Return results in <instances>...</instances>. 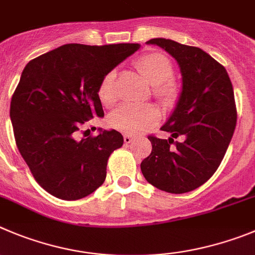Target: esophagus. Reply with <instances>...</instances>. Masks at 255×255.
<instances>
[{"label": "esophagus", "instance_id": "obj_1", "mask_svg": "<svg viewBox=\"0 0 255 255\" xmlns=\"http://www.w3.org/2000/svg\"><path fill=\"white\" fill-rule=\"evenodd\" d=\"M132 139H134V136L130 134H125L124 135V141H125V144H130L132 141Z\"/></svg>", "mask_w": 255, "mask_h": 255}]
</instances>
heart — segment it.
<instances>
[{
	"label": "heart",
	"mask_w": 255,
	"mask_h": 255,
	"mask_svg": "<svg viewBox=\"0 0 255 255\" xmlns=\"http://www.w3.org/2000/svg\"><path fill=\"white\" fill-rule=\"evenodd\" d=\"M135 69L145 78L151 87V93L164 106H172L179 96V87L170 77L173 64L160 53H148L135 62ZM116 73L109 72L99 86L100 101L110 107L118 100L115 90ZM160 118L159 110L154 105H121L109 116V124L114 129L128 134H140L155 125Z\"/></svg>",
	"instance_id": "b5f03b06"
}]
</instances>
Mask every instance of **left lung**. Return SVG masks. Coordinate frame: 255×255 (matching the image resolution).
<instances>
[{
    "label": "left lung",
    "instance_id": "1",
    "mask_svg": "<svg viewBox=\"0 0 255 255\" xmlns=\"http://www.w3.org/2000/svg\"><path fill=\"white\" fill-rule=\"evenodd\" d=\"M177 60L182 92L162 126L169 139L153 135L151 153L140 168L146 181L169 193H186L209 181L220 165L237 126L234 90L226 69L202 49L156 37L146 41ZM181 137V142L174 139Z\"/></svg>",
    "mask_w": 255,
    "mask_h": 255
}]
</instances>
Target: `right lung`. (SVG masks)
Masks as SVG:
<instances>
[{
	"label": "right lung",
	"instance_id": "obj_1",
	"mask_svg": "<svg viewBox=\"0 0 255 255\" xmlns=\"http://www.w3.org/2000/svg\"><path fill=\"white\" fill-rule=\"evenodd\" d=\"M139 48L65 44L24 68L11 99V123L18 151L50 195L79 200L105 182L109 156L123 146V135L100 129L97 136H77L91 119L104 118L97 95L102 78Z\"/></svg>",
	"mask_w": 255,
	"mask_h": 255
}]
</instances>
